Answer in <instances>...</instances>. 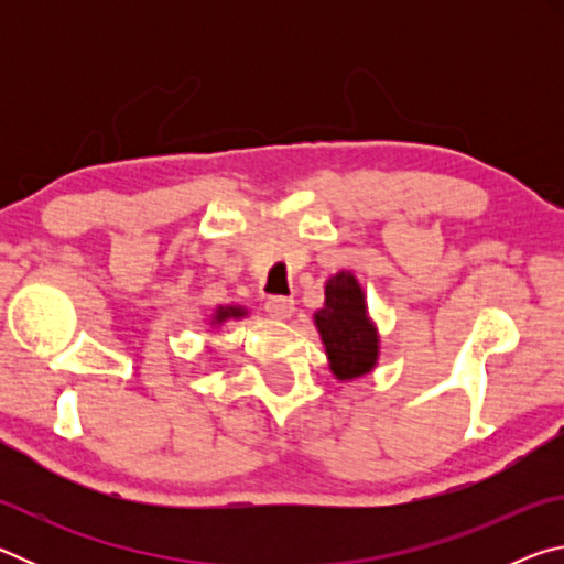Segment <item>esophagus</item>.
<instances>
[{
    "label": "esophagus",
    "instance_id": "esophagus-1",
    "mask_svg": "<svg viewBox=\"0 0 564 564\" xmlns=\"http://www.w3.org/2000/svg\"><path fill=\"white\" fill-rule=\"evenodd\" d=\"M295 311V303L293 299H283V295H271L269 301H265V313H269L271 318L275 321H289Z\"/></svg>",
    "mask_w": 564,
    "mask_h": 564
}]
</instances>
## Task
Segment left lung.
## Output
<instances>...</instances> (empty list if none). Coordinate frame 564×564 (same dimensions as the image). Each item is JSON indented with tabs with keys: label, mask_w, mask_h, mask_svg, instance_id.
I'll return each instance as SVG.
<instances>
[{
	"label": "left lung",
	"mask_w": 564,
	"mask_h": 564,
	"mask_svg": "<svg viewBox=\"0 0 564 564\" xmlns=\"http://www.w3.org/2000/svg\"><path fill=\"white\" fill-rule=\"evenodd\" d=\"M321 333L330 373L338 380H356L378 366L380 336L368 316L362 285L350 271H338L326 283V303L313 313Z\"/></svg>",
	"instance_id": "left-lung-1"
}]
</instances>
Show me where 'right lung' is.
<instances>
[{
    "instance_id": "add662e5",
    "label": "right lung",
    "mask_w": 564,
    "mask_h": 564,
    "mask_svg": "<svg viewBox=\"0 0 564 564\" xmlns=\"http://www.w3.org/2000/svg\"><path fill=\"white\" fill-rule=\"evenodd\" d=\"M248 316V311L243 305H218L212 316V326H224L226 321H241Z\"/></svg>"
}]
</instances>
